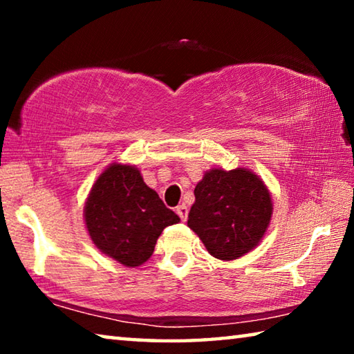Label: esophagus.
<instances>
[{
	"label": "esophagus",
	"instance_id": "obj_1",
	"mask_svg": "<svg viewBox=\"0 0 354 354\" xmlns=\"http://www.w3.org/2000/svg\"><path fill=\"white\" fill-rule=\"evenodd\" d=\"M176 214L179 215V218H181L183 221H185V220H187V215H189V207L185 206V205H179L176 207Z\"/></svg>",
	"mask_w": 354,
	"mask_h": 354
}]
</instances>
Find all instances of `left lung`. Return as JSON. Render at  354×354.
I'll list each match as a JSON object with an SVG mask.
<instances>
[{"mask_svg":"<svg viewBox=\"0 0 354 354\" xmlns=\"http://www.w3.org/2000/svg\"><path fill=\"white\" fill-rule=\"evenodd\" d=\"M187 226L221 261L257 247L270 225L273 203L262 179L248 169H212L195 187Z\"/></svg>","mask_w":354,"mask_h":354,"instance_id":"left-lung-1","label":"left lung"}]
</instances>
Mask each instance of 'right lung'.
Returning <instances> with one entry per match:
<instances>
[{
    "label": "right lung",
    "mask_w": 354,
    "mask_h": 354,
    "mask_svg": "<svg viewBox=\"0 0 354 354\" xmlns=\"http://www.w3.org/2000/svg\"><path fill=\"white\" fill-rule=\"evenodd\" d=\"M84 220L101 253L127 267L151 257L164 227L179 221L134 165L111 164L101 173L84 206Z\"/></svg>",
    "instance_id": "1"
}]
</instances>
